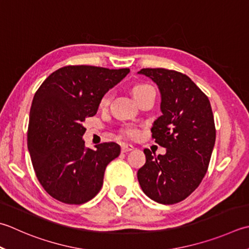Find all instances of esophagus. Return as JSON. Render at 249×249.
Returning <instances> with one entry per match:
<instances>
[{"label":"esophagus","mask_w":249,"mask_h":249,"mask_svg":"<svg viewBox=\"0 0 249 249\" xmlns=\"http://www.w3.org/2000/svg\"><path fill=\"white\" fill-rule=\"evenodd\" d=\"M134 149V147L131 144H122V152L123 153H126V152H128V151H131Z\"/></svg>","instance_id":"1"}]
</instances>
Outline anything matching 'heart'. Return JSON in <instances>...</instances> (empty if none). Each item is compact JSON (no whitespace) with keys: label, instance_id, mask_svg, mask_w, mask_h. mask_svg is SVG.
<instances>
[{"label":"heart","instance_id":"obj_1","mask_svg":"<svg viewBox=\"0 0 249 249\" xmlns=\"http://www.w3.org/2000/svg\"><path fill=\"white\" fill-rule=\"evenodd\" d=\"M149 94H155V90L152 86L149 84H145V83H141V84H137L133 87V95L136 100H139L140 98H142V97L147 96ZM111 99H112V91L109 90L105 92L99 100L100 108L101 109L107 108V107L110 105ZM122 134L128 138H135L137 137L138 130L134 127H130V126H126V127L122 129Z\"/></svg>","mask_w":249,"mask_h":249}]
</instances>
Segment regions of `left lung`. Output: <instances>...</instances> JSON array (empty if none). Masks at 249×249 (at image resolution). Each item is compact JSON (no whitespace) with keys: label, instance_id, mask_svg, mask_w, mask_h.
I'll return each mask as SVG.
<instances>
[{"label":"left lung","instance_id":"obj_1","mask_svg":"<svg viewBox=\"0 0 249 249\" xmlns=\"http://www.w3.org/2000/svg\"><path fill=\"white\" fill-rule=\"evenodd\" d=\"M138 73L157 83L162 115L154 121L152 139L166 153L158 157L144 149L145 164L138 173L142 191L165 205L183 201L207 172L215 145L216 128L208 97L181 72L145 68Z\"/></svg>","mask_w":249,"mask_h":249}]
</instances>
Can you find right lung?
<instances>
[{
  "label": "right lung",
  "mask_w": 249,
  "mask_h": 249,
  "mask_svg": "<svg viewBox=\"0 0 249 249\" xmlns=\"http://www.w3.org/2000/svg\"><path fill=\"white\" fill-rule=\"evenodd\" d=\"M128 72V68L66 66L53 72L34 95L28 149L37 180L57 201L79 205L100 191L107 165L121 148L115 142L86 148L83 122L97 113L101 96Z\"/></svg>",
  "instance_id": "right-lung-1"
}]
</instances>
